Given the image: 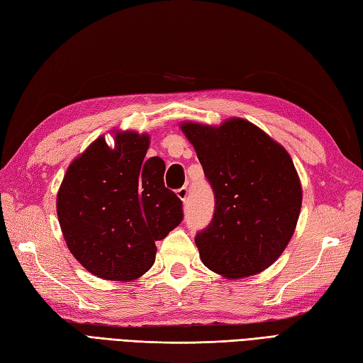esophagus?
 <instances>
[{
    "label": "esophagus",
    "mask_w": 363,
    "mask_h": 363,
    "mask_svg": "<svg viewBox=\"0 0 363 363\" xmlns=\"http://www.w3.org/2000/svg\"><path fill=\"white\" fill-rule=\"evenodd\" d=\"M176 195H178V198L181 199V201H187V198H189V189L187 187H181L179 190H176Z\"/></svg>",
    "instance_id": "esophagus-1"
}]
</instances>
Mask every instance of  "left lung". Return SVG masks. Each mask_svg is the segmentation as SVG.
<instances>
[{
	"label": "left lung",
	"mask_w": 363,
	"mask_h": 363,
	"mask_svg": "<svg viewBox=\"0 0 363 363\" xmlns=\"http://www.w3.org/2000/svg\"><path fill=\"white\" fill-rule=\"evenodd\" d=\"M215 193V215L196 235L199 257L225 278L263 272L296 232L301 184L288 151L240 117L221 125L182 122Z\"/></svg>",
	"instance_id": "left-lung-1"
}]
</instances>
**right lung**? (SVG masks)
Listing matches in <instances>:
<instances>
[{
  "instance_id": "obj_1",
  "label": "right lung",
  "mask_w": 363,
  "mask_h": 363,
  "mask_svg": "<svg viewBox=\"0 0 363 363\" xmlns=\"http://www.w3.org/2000/svg\"><path fill=\"white\" fill-rule=\"evenodd\" d=\"M97 138L67 167L57 216L67 249L88 272L131 281L153 266L156 241L182 221V201L165 189V164L147 159L150 134L113 131Z\"/></svg>"
}]
</instances>
